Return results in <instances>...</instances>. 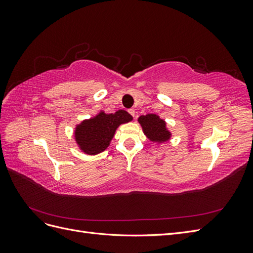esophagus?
Segmentation results:
<instances>
[{"label": "esophagus", "mask_w": 253, "mask_h": 253, "mask_svg": "<svg viewBox=\"0 0 253 253\" xmlns=\"http://www.w3.org/2000/svg\"><path fill=\"white\" fill-rule=\"evenodd\" d=\"M127 112L129 113V115H132L133 117H135V110L134 109H129Z\"/></svg>", "instance_id": "34e87169"}]
</instances>
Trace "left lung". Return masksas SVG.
<instances>
[{"mask_svg":"<svg viewBox=\"0 0 253 253\" xmlns=\"http://www.w3.org/2000/svg\"><path fill=\"white\" fill-rule=\"evenodd\" d=\"M144 134L148 138L155 142H165L170 139L171 134L166 127V122L157 115L148 114L138 118Z\"/></svg>","mask_w":253,"mask_h":253,"instance_id":"8db88e82","label":"left lung"}]
</instances>
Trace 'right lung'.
I'll list each match as a JSON object with an SVG mask.
<instances>
[{
	"instance_id": "right-lung-1",
	"label": "right lung",
	"mask_w": 253,
	"mask_h": 253,
	"mask_svg": "<svg viewBox=\"0 0 253 253\" xmlns=\"http://www.w3.org/2000/svg\"><path fill=\"white\" fill-rule=\"evenodd\" d=\"M132 119L131 115L124 110L115 114L101 112L94 118L84 120L76 127V141L86 154H98L109 147L116 128Z\"/></svg>"
}]
</instances>
